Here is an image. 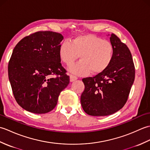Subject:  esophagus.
<instances>
[{"instance_id":"1","label":"esophagus","mask_w":150,"mask_h":150,"mask_svg":"<svg viewBox=\"0 0 150 150\" xmlns=\"http://www.w3.org/2000/svg\"><path fill=\"white\" fill-rule=\"evenodd\" d=\"M69 79H70V82H73L77 80V79H78L76 76H74L73 75H71L69 76Z\"/></svg>"}]
</instances>
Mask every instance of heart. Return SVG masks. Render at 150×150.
<instances>
[{"mask_svg":"<svg viewBox=\"0 0 150 150\" xmlns=\"http://www.w3.org/2000/svg\"><path fill=\"white\" fill-rule=\"evenodd\" d=\"M60 59L70 66L80 57L81 60L69 68L70 72L78 75L90 73L97 75L106 69L112 61L113 46L110 42L93 35L75 37L71 42L64 41L59 47Z\"/></svg>","mask_w":150,"mask_h":150,"instance_id":"b5f03b06","label":"heart"}]
</instances>
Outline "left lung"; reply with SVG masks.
<instances>
[{
  "mask_svg": "<svg viewBox=\"0 0 150 150\" xmlns=\"http://www.w3.org/2000/svg\"><path fill=\"white\" fill-rule=\"evenodd\" d=\"M110 40L114 48L110 65L100 74L82 79L85 88L81 103L85 112L91 116H107L120 110L134 82L135 66L129 48L113 33Z\"/></svg>",
  "mask_w": 150,
  "mask_h": 150,
  "instance_id": "8db88e82",
  "label": "left lung"
}]
</instances>
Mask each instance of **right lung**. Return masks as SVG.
<instances>
[{"label": "right lung", "instance_id": "obj_1", "mask_svg": "<svg viewBox=\"0 0 150 150\" xmlns=\"http://www.w3.org/2000/svg\"><path fill=\"white\" fill-rule=\"evenodd\" d=\"M60 33L38 31L19 41L8 64V77L19 106L42 114L54 109L59 95L69 83L59 50Z\"/></svg>", "mask_w": 150, "mask_h": 150}]
</instances>
